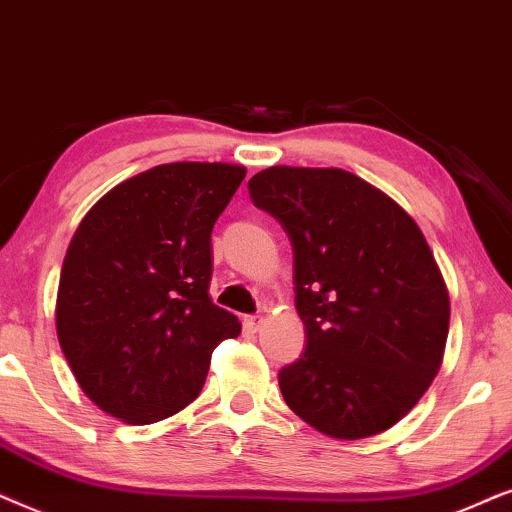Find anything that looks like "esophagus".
Returning a JSON list of instances; mask_svg holds the SVG:
<instances>
[{
	"instance_id": "1",
	"label": "esophagus",
	"mask_w": 512,
	"mask_h": 512,
	"mask_svg": "<svg viewBox=\"0 0 512 512\" xmlns=\"http://www.w3.org/2000/svg\"><path fill=\"white\" fill-rule=\"evenodd\" d=\"M262 323H264L262 316H248V318H245V325H248V330H252V332L260 330Z\"/></svg>"
}]
</instances>
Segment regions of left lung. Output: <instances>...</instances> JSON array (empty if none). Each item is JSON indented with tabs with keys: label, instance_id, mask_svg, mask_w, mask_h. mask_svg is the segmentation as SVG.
Returning a JSON list of instances; mask_svg holds the SVG:
<instances>
[{
	"label": "left lung",
	"instance_id": "obj_1",
	"mask_svg": "<svg viewBox=\"0 0 512 512\" xmlns=\"http://www.w3.org/2000/svg\"><path fill=\"white\" fill-rule=\"evenodd\" d=\"M250 199L292 245L306 349L278 372L306 424L360 440L398 424L440 370L449 295L417 222L342 168L274 166Z\"/></svg>",
	"mask_w": 512,
	"mask_h": 512
}]
</instances>
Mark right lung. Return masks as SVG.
<instances>
[{"label":"right lung","instance_id":"obj_1","mask_svg":"<svg viewBox=\"0 0 512 512\" xmlns=\"http://www.w3.org/2000/svg\"><path fill=\"white\" fill-rule=\"evenodd\" d=\"M231 163H163L88 210L60 271L58 342L81 391L128 424L185 410L241 335L208 295L210 234L243 182Z\"/></svg>","mask_w":512,"mask_h":512}]
</instances>
